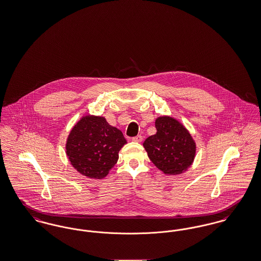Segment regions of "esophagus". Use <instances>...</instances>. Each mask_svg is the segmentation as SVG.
<instances>
[{"instance_id":"obj_1","label":"esophagus","mask_w":261,"mask_h":261,"mask_svg":"<svg viewBox=\"0 0 261 261\" xmlns=\"http://www.w3.org/2000/svg\"><path fill=\"white\" fill-rule=\"evenodd\" d=\"M142 140H143V137L141 136V135H137V136L132 138V141H133V142H136V143L142 142Z\"/></svg>"}]
</instances>
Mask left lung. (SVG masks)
Instances as JSON below:
<instances>
[{
    "label": "left lung",
    "mask_w": 261,
    "mask_h": 261,
    "mask_svg": "<svg viewBox=\"0 0 261 261\" xmlns=\"http://www.w3.org/2000/svg\"><path fill=\"white\" fill-rule=\"evenodd\" d=\"M156 133L145 140L149 160L164 174H181L192 164L196 145L186 128L169 116L155 120Z\"/></svg>",
    "instance_id": "obj_1"
}]
</instances>
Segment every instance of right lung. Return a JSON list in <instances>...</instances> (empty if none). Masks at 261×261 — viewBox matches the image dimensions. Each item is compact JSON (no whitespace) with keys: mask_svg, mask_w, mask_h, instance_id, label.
<instances>
[{"mask_svg":"<svg viewBox=\"0 0 261 261\" xmlns=\"http://www.w3.org/2000/svg\"><path fill=\"white\" fill-rule=\"evenodd\" d=\"M124 144L122 132L109 124L103 117L86 116L71 130L66 154L78 172L100 179L115 165Z\"/></svg>","mask_w":261,"mask_h":261,"instance_id":"obj_1","label":"right lung"}]
</instances>
